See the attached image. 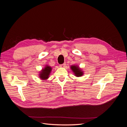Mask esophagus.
Instances as JSON below:
<instances>
[{"mask_svg": "<svg viewBox=\"0 0 127 127\" xmlns=\"http://www.w3.org/2000/svg\"><path fill=\"white\" fill-rule=\"evenodd\" d=\"M60 67L61 68H65V67H66V64H61V65H60Z\"/></svg>", "mask_w": 127, "mask_h": 127, "instance_id": "obj_1", "label": "esophagus"}]
</instances>
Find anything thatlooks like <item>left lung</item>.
I'll return each instance as SVG.
<instances>
[{
  "mask_svg": "<svg viewBox=\"0 0 127 127\" xmlns=\"http://www.w3.org/2000/svg\"><path fill=\"white\" fill-rule=\"evenodd\" d=\"M70 68L73 71V72H74V74H75V76L78 77H81L83 75V71L77 65H72L70 67Z\"/></svg>",
  "mask_w": 127,
  "mask_h": 127,
  "instance_id": "8db88e82",
  "label": "left lung"
}]
</instances>
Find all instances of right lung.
<instances>
[{
  "mask_svg": "<svg viewBox=\"0 0 127 127\" xmlns=\"http://www.w3.org/2000/svg\"><path fill=\"white\" fill-rule=\"evenodd\" d=\"M52 70V68L48 66V65H47L45 66V67L42 69L40 72V74L39 76L40 77V78L42 80H46L49 77L51 71Z\"/></svg>",
  "mask_w": 127,
  "mask_h": 127,
  "instance_id": "right-lung-1",
  "label": "right lung"
}]
</instances>
